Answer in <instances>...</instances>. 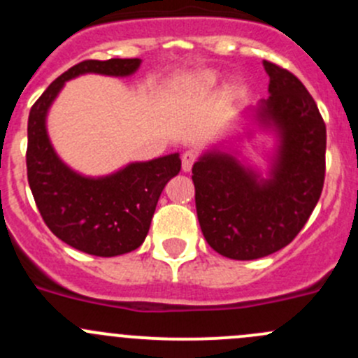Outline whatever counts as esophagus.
<instances>
[{
  "label": "esophagus",
  "mask_w": 358,
  "mask_h": 358,
  "mask_svg": "<svg viewBox=\"0 0 358 358\" xmlns=\"http://www.w3.org/2000/svg\"><path fill=\"white\" fill-rule=\"evenodd\" d=\"M194 161H196V152H192V150H187V152L182 156V169H183V171L189 173L190 169H192Z\"/></svg>",
  "instance_id": "1"
}]
</instances>
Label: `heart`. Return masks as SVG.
Here are the masks:
<instances>
[{
	"label": "heart",
	"instance_id": "b5f03b06",
	"mask_svg": "<svg viewBox=\"0 0 358 358\" xmlns=\"http://www.w3.org/2000/svg\"><path fill=\"white\" fill-rule=\"evenodd\" d=\"M216 81H218L216 72L204 69V71H197L187 76L183 79V88L190 93H208L216 85Z\"/></svg>",
	"mask_w": 358,
	"mask_h": 358
}]
</instances>
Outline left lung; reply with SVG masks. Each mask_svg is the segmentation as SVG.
<instances>
[{
    "mask_svg": "<svg viewBox=\"0 0 358 358\" xmlns=\"http://www.w3.org/2000/svg\"><path fill=\"white\" fill-rule=\"evenodd\" d=\"M268 99L243 110V131L211 143L194 162L202 236L222 256L256 259L291 243L319 202L326 175V124L296 76L263 60ZM256 134L273 138L263 172L243 156Z\"/></svg>",
    "mask_w": 358,
    "mask_h": 358,
    "instance_id": "obj_1",
    "label": "left lung"
}]
</instances>
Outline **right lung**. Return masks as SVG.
<instances>
[{
    "mask_svg": "<svg viewBox=\"0 0 358 358\" xmlns=\"http://www.w3.org/2000/svg\"><path fill=\"white\" fill-rule=\"evenodd\" d=\"M140 59L85 60L46 88L27 121V180L36 206L60 241L93 256L124 255L142 246L166 183L182 168L180 154L133 161L109 175L88 176L57 154L48 135V114L67 81L85 74L129 78Z\"/></svg>",
    "mask_w": 358,
    "mask_h": 358,
    "instance_id": "add662e5",
    "label": "right lung"
}]
</instances>
